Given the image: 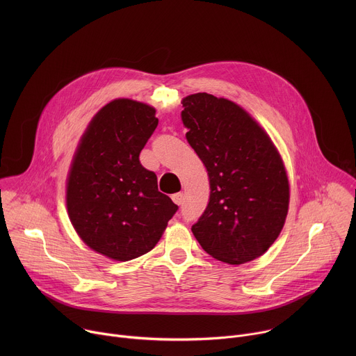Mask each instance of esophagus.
Instances as JSON below:
<instances>
[{
  "label": "esophagus",
  "instance_id": "esophagus-1",
  "mask_svg": "<svg viewBox=\"0 0 356 356\" xmlns=\"http://www.w3.org/2000/svg\"><path fill=\"white\" fill-rule=\"evenodd\" d=\"M172 198H173V201L176 202L177 206H181L183 201H184V194L183 193H176V194L172 195Z\"/></svg>",
  "mask_w": 356,
  "mask_h": 356
}]
</instances>
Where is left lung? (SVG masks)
Returning a JSON list of instances; mask_svg holds the SVG:
<instances>
[{
	"label": "left lung",
	"mask_w": 356,
	"mask_h": 356,
	"mask_svg": "<svg viewBox=\"0 0 356 356\" xmlns=\"http://www.w3.org/2000/svg\"><path fill=\"white\" fill-rule=\"evenodd\" d=\"M187 142L204 163L210 201L191 231L209 255L241 265L259 258L279 236L289 210V180L269 135L227 98H183Z\"/></svg>",
	"instance_id": "obj_1"
}]
</instances>
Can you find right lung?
Wrapping results in <instances>:
<instances>
[{"label":"right lung","instance_id":"right-lung-1","mask_svg":"<svg viewBox=\"0 0 356 356\" xmlns=\"http://www.w3.org/2000/svg\"><path fill=\"white\" fill-rule=\"evenodd\" d=\"M156 110L118 98L87 127L67 177L70 221L92 250L127 262L154 249L177 206L158 190L139 154L159 120Z\"/></svg>","mask_w":356,"mask_h":356}]
</instances>
